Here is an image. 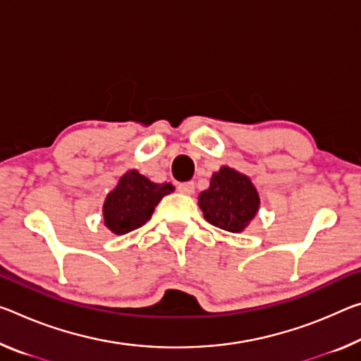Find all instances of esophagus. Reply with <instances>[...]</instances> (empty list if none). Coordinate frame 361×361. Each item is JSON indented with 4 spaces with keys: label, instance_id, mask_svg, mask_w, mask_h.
Listing matches in <instances>:
<instances>
[{
    "label": "esophagus",
    "instance_id": "esophagus-1",
    "mask_svg": "<svg viewBox=\"0 0 361 361\" xmlns=\"http://www.w3.org/2000/svg\"><path fill=\"white\" fill-rule=\"evenodd\" d=\"M176 190H178L181 194H190L194 192V183L192 181H186V183H180L178 186H176Z\"/></svg>",
    "mask_w": 361,
    "mask_h": 361
}]
</instances>
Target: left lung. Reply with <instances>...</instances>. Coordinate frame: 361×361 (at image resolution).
I'll list each match as a JSON object with an SVG mask.
<instances>
[{"instance_id":"left-lung-1","label":"left lung","mask_w":361,"mask_h":361,"mask_svg":"<svg viewBox=\"0 0 361 361\" xmlns=\"http://www.w3.org/2000/svg\"><path fill=\"white\" fill-rule=\"evenodd\" d=\"M204 219L230 233H243L260 209V196L252 180L231 167L214 171L210 186L197 197Z\"/></svg>"}]
</instances>
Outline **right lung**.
<instances>
[{"label":"right lung","instance_id":"obj_1","mask_svg":"<svg viewBox=\"0 0 361 361\" xmlns=\"http://www.w3.org/2000/svg\"><path fill=\"white\" fill-rule=\"evenodd\" d=\"M175 190L171 183H154L138 170L120 176L117 186L107 194L102 205L104 225L111 233L122 236L145 225L156 205Z\"/></svg>","mask_w":361,"mask_h":361}]
</instances>
